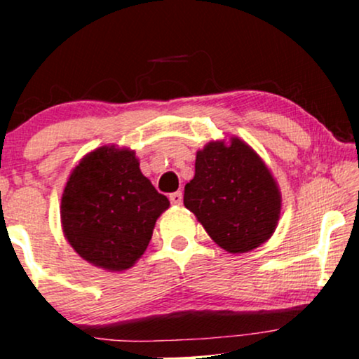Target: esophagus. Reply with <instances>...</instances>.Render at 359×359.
Wrapping results in <instances>:
<instances>
[{
    "label": "esophagus",
    "instance_id": "obj_1",
    "mask_svg": "<svg viewBox=\"0 0 359 359\" xmlns=\"http://www.w3.org/2000/svg\"><path fill=\"white\" fill-rule=\"evenodd\" d=\"M170 203L175 204V205H180L183 203V193L181 191H176V193H171L170 194Z\"/></svg>",
    "mask_w": 359,
    "mask_h": 359
}]
</instances>
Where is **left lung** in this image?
Wrapping results in <instances>:
<instances>
[{
  "label": "left lung",
  "instance_id": "left-lung-1",
  "mask_svg": "<svg viewBox=\"0 0 359 359\" xmlns=\"http://www.w3.org/2000/svg\"><path fill=\"white\" fill-rule=\"evenodd\" d=\"M184 205L229 253L268 242L281 217V191L262 156L238 137L212 140L196 154Z\"/></svg>",
  "mask_w": 359,
  "mask_h": 359
}]
</instances>
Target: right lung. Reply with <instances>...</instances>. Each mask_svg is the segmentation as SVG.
<instances>
[{
  "label": "right lung",
  "mask_w": 359,
  "mask_h": 359,
  "mask_svg": "<svg viewBox=\"0 0 359 359\" xmlns=\"http://www.w3.org/2000/svg\"><path fill=\"white\" fill-rule=\"evenodd\" d=\"M170 201L140 171L135 151L102 145L86 154L63 188L60 222L72 248L93 266L119 273L149 247Z\"/></svg>",
  "instance_id": "add662e5"
}]
</instances>
